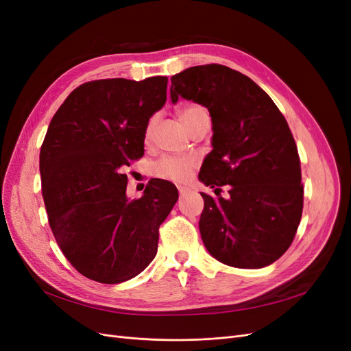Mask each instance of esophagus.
Here are the masks:
<instances>
[{"mask_svg":"<svg viewBox=\"0 0 351 351\" xmlns=\"http://www.w3.org/2000/svg\"><path fill=\"white\" fill-rule=\"evenodd\" d=\"M186 190H187L186 187H182V186H180V187H178V193H180V196H183V195L186 193Z\"/></svg>","mask_w":351,"mask_h":351,"instance_id":"esophagus-1","label":"esophagus"}]
</instances>
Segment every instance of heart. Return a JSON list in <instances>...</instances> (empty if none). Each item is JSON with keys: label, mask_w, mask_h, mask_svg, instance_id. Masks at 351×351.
Masks as SVG:
<instances>
[{"label": "heart", "mask_w": 351, "mask_h": 351, "mask_svg": "<svg viewBox=\"0 0 351 351\" xmlns=\"http://www.w3.org/2000/svg\"><path fill=\"white\" fill-rule=\"evenodd\" d=\"M202 112H205L200 107H186L182 111L178 112V119L182 121V124L186 127V130L189 129V125L195 121L196 117ZM154 124H155V117H151L147 120L145 125V132L143 137L145 141H149V137L154 130ZM197 161L195 156H173V155H167L162 156L154 167V174L159 178L169 180V182H177L182 183L184 180L189 178L192 169L196 167Z\"/></svg>", "instance_id": "obj_1"}]
</instances>
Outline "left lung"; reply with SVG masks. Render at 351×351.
<instances>
[{"label": "left lung", "mask_w": 351, "mask_h": 351, "mask_svg": "<svg viewBox=\"0 0 351 351\" xmlns=\"http://www.w3.org/2000/svg\"><path fill=\"white\" fill-rule=\"evenodd\" d=\"M178 98L202 104L212 117L214 149L199 180L218 197L202 193L204 244L228 267H268L290 247L303 212L300 156L287 120L250 77L221 64L174 74L171 101Z\"/></svg>", "instance_id": "1"}]
</instances>
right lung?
I'll list each match as a JSON object with an SVG mask.
<instances>
[{
	"label": "right lung",
	"instance_id": "obj_1",
	"mask_svg": "<svg viewBox=\"0 0 351 351\" xmlns=\"http://www.w3.org/2000/svg\"><path fill=\"white\" fill-rule=\"evenodd\" d=\"M165 76L80 84L52 117L40 146L42 196L52 234L83 277L119 284L141 274L158 250L159 226L178 199L154 178L125 196V167L143 156V132L167 101Z\"/></svg>",
	"mask_w": 351,
	"mask_h": 351
}]
</instances>
